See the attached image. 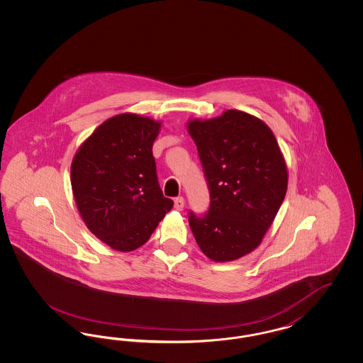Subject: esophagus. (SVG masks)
<instances>
[{
  "label": "esophagus",
  "mask_w": 363,
  "mask_h": 363,
  "mask_svg": "<svg viewBox=\"0 0 363 363\" xmlns=\"http://www.w3.org/2000/svg\"><path fill=\"white\" fill-rule=\"evenodd\" d=\"M185 207V200H184V197H177L175 200H174V208L177 209V211H182Z\"/></svg>",
  "instance_id": "obj_1"
}]
</instances>
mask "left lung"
I'll list each match as a JSON object with an SVG mask.
<instances>
[{
	"label": "left lung",
	"instance_id": "left-lung-1",
	"mask_svg": "<svg viewBox=\"0 0 363 363\" xmlns=\"http://www.w3.org/2000/svg\"><path fill=\"white\" fill-rule=\"evenodd\" d=\"M207 177V215L190 213L194 240L208 259H241L259 246L275 220L289 172L271 128L241 110L186 123Z\"/></svg>",
	"mask_w": 363,
	"mask_h": 363
}]
</instances>
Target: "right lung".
<instances>
[{"label": "right lung", "mask_w": 363, "mask_h": 363, "mask_svg": "<svg viewBox=\"0 0 363 363\" xmlns=\"http://www.w3.org/2000/svg\"><path fill=\"white\" fill-rule=\"evenodd\" d=\"M162 122L122 113L101 123L70 166L74 201L88 230L114 250L150 240L173 208L156 177L152 145Z\"/></svg>", "instance_id": "right-lung-1"}]
</instances>
